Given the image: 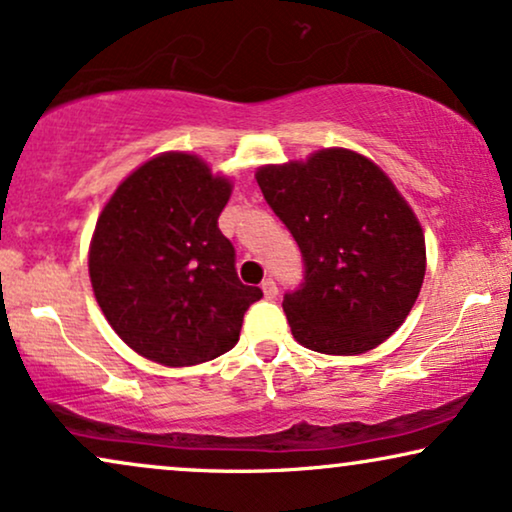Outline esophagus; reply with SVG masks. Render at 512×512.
<instances>
[{
  "label": "esophagus",
  "instance_id": "1",
  "mask_svg": "<svg viewBox=\"0 0 512 512\" xmlns=\"http://www.w3.org/2000/svg\"><path fill=\"white\" fill-rule=\"evenodd\" d=\"M261 289H263V296L265 298H275L277 296V284H275V280H263V284H261Z\"/></svg>",
  "mask_w": 512,
  "mask_h": 512
}]
</instances>
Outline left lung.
<instances>
[{
    "mask_svg": "<svg viewBox=\"0 0 512 512\" xmlns=\"http://www.w3.org/2000/svg\"><path fill=\"white\" fill-rule=\"evenodd\" d=\"M265 202L301 247L305 282L284 296L291 334L324 355L393 336L426 277V237L390 176L348 148L256 169Z\"/></svg>",
    "mask_w": 512,
    "mask_h": 512,
    "instance_id": "8db88e82",
    "label": "left lung"
}]
</instances>
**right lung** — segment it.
I'll return each mask as SVG.
<instances>
[{
  "label": "right lung",
  "mask_w": 512,
  "mask_h": 512,
  "mask_svg": "<svg viewBox=\"0 0 512 512\" xmlns=\"http://www.w3.org/2000/svg\"><path fill=\"white\" fill-rule=\"evenodd\" d=\"M232 181L192 152H159L131 171L96 221L89 277L115 334L145 360L192 367L240 341L263 291L237 280L218 230Z\"/></svg>",
  "instance_id": "right-lung-1"
}]
</instances>
